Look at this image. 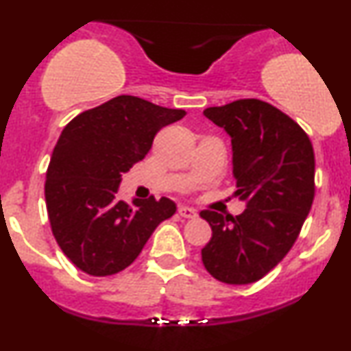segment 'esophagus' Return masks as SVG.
I'll return each mask as SVG.
<instances>
[{"label": "esophagus", "instance_id": "1", "mask_svg": "<svg viewBox=\"0 0 351 351\" xmlns=\"http://www.w3.org/2000/svg\"><path fill=\"white\" fill-rule=\"evenodd\" d=\"M178 213H180L181 217H186V219H193V217L198 216L196 209H193V208H189V206H184V204H183V206L178 208Z\"/></svg>", "mask_w": 351, "mask_h": 351}]
</instances>
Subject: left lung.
Listing matches in <instances>:
<instances>
[{
	"label": "left lung",
	"mask_w": 351,
	"mask_h": 351,
	"mask_svg": "<svg viewBox=\"0 0 351 351\" xmlns=\"http://www.w3.org/2000/svg\"><path fill=\"white\" fill-rule=\"evenodd\" d=\"M204 115L231 136L239 216L204 209L213 229L201 249L204 267L224 284L263 279L291 251L315 196V156L308 135L271 104L241 99Z\"/></svg>",
	"instance_id": "8db88e82"
}]
</instances>
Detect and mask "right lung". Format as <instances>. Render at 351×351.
<instances>
[{"label": "right lung", "mask_w": 351, "mask_h": 351, "mask_svg": "<svg viewBox=\"0 0 351 351\" xmlns=\"http://www.w3.org/2000/svg\"><path fill=\"white\" fill-rule=\"evenodd\" d=\"M186 115L119 95L82 112L64 127L46 173L52 234L69 261L88 276L123 271L156 226L176 211L171 199H119L122 173L150 152L160 128Z\"/></svg>", "instance_id": "1"}]
</instances>
